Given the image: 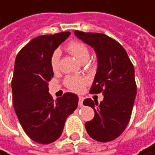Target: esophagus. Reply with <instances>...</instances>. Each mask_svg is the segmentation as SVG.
<instances>
[{
    "instance_id": "34e87169",
    "label": "esophagus",
    "mask_w": 155,
    "mask_h": 155,
    "mask_svg": "<svg viewBox=\"0 0 155 155\" xmlns=\"http://www.w3.org/2000/svg\"><path fill=\"white\" fill-rule=\"evenodd\" d=\"M83 101H84V97L83 96H79V107L83 106Z\"/></svg>"
}]
</instances>
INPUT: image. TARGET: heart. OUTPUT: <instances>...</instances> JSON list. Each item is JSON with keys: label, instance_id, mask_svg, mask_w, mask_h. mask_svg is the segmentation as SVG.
Returning <instances> with one entry per match:
<instances>
[{"label": "heart", "instance_id": "obj_1", "mask_svg": "<svg viewBox=\"0 0 155 155\" xmlns=\"http://www.w3.org/2000/svg\"><path fill=\"white\" fill-rule=\"evenodd\" d=\"M68 52L74 56L79 62L85 63L89 59L90 57V52L87 46L81 42L73 41L70 42L67 46ZM59 58H60V53L59 50H56L53 53L50 59L51 68L54 71H57L59 70ZM87 81L84 77H79V76H68L65 80V84L67 86L74 91H81L83 88L86 85Z\"/></svg>", "mask_w": 155, "mask_h": 155}]
</instances>
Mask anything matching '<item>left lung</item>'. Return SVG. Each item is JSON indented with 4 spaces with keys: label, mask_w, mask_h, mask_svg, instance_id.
I'll return each mask as SVG.
<instances>
[{
    "label": "left lung",
    "mask_w": 155,
    "mask_h": 155,
    "mask_svg": "<svg viewBox=\"0 0 155 155\" xmlns=\"http://www.w3.org/2000/svg\"><path fill=\"white\" fill-rule=\"evenodd\" d=\"M74 35L96 52L97 70L90 92L104 96L100 104L90 98L83 101L95 111L92 120L85 123V129L96 141H112L130 120L137 94L134 65L123 46L110 37L77 30Z\"/></svg>",
    "instance_id": "obj_1"
}]
</instances>
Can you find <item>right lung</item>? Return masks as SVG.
Segmentation results:
<instances>
[{"mask_svg":"<svg viewBox=\"0 0 155 155\" xmlns=\"http://www.w3.org/2000/svg\"><path fill=\"white\" fill-rule=\"evenodd\" d=\"M70 35L64 32L31 40L18 53L12 81V102L18 120L29 138L48 144L61 136L68 116L77 108L78 96L67 92L54 101L48 81L54 76L50 59Z\"/></svg>","mask_w":155,"mask_h":155,"instance_id":"add662e5","label":"right lung"}]
</instances>
